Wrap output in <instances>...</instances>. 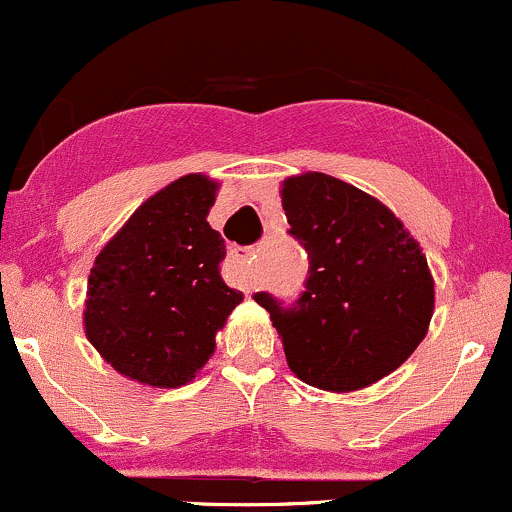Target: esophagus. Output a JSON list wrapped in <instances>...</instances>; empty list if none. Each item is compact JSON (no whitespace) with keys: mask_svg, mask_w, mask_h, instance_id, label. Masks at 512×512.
<instances>
[{"mask_svg":"<svg viewBox=\"0 0 512 512\" xmlns=\"http://www.w3.org/2000/svg\"><path fill=\"white\" fill-rule=\"evenodd\" d=\"M228 262L236 267V274L240 276L243 281L250 279V267L252 262H255V250L252 248H233L228 252Z\"/></svg>","mask_w":512,"mask_h":512,"instance_id":"esophagus-1","label":"esophagus"}]
</instances>
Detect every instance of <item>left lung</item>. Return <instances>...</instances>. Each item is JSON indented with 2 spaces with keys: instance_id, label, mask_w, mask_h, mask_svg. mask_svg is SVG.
<instances>
[{
  "instance_id": "8db88e82",
  "label": "left lung",
  "mask_w": 512,
  "mask_h": 512,
  "mask_svg": "<svg viewBox=\"0 0 512 512\" xmlns=\"http://www.w3.org/2000/svg\"><path fill=\"white\" fill-rule=\"evenodd\" d=\"M291 236L308 252L303 296L272 317L289 368L327 392L378 383L424 342L433 317V276L419 243L380 199L325 173L281 182Z\"/></svg>"
}]
</instances>
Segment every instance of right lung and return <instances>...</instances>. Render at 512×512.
Segmentation results:
<instances>
[{
	"instance_id": "add662e5",
	"label": "right lung",
	"mask_w": 512,
	"mask_h": 512,
	"mask_svg": "<svg viewBox=\"0 0 512 512\" xmlns=\"http://www.w3.org/2000/svg\"><path fill=\"white\" fill-rule=\"evenodd\" d=\"M219 182L190 173L158 190L98 252L84 330L134 383L182 387L216 349L243 293L221 279L226 245L209 226Z\"/></svg>"
}]
</instances>
